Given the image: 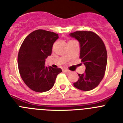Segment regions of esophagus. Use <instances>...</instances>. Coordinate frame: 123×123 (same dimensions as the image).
I'll return each mask as SVG.
<instances>
[{
  "label": "esophagus",
  "mask_w": 123,
  "mask_h": 123,
  "mask_svg": "<svg viewBox=\"0 0 123 123\" xmlns=\"http://www.w3.org/2000/svg\"><path fill=\"white\" fill-rule=\"evenodd\" d=\"M63 71H64V72H66V73H69V72H70V71L66 69H63Z\"/></svg>",
  "instance_id": "obj_1"
}]
</instances>
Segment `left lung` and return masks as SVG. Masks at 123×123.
I'll return each instance as SVG.
<instances>
[{
  "instance_id": "8db88e82",
  "label": "left lung",
  "mask_w": 123,
  "mask_h": 123,
  "mask_svg": "<svg viewBox=\"0 0 123 123\" xmlns=\"http://www.w3.org/2000/svg\"><path fill=\"white\" fill-rule=\"evenodd\" d=\"M70 36L79 42L80 59L85 65L83 74H78L79 79L74 87L87 91L96 87L105 76L107 64V51L101 38L92 31H76Z\"/></svg>"
}]
</instances>
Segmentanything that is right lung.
Wrapping results in <instances>:
<instances>
[{"label":"right lung","mask_w":123,"mask_h":123,"mask_svg":"<svg viewBox=\"0 0 123 123\" xmlns=\"http://www.w3.org/2000/svg\"><path fill=\"white\" fill-rule=\"evenodd\" d=\"M59 38L53 32L39 29L33 31L24 40L18 54V68L24 83L37 92L53 87L60 68L45 66V59L52 53L53 44Z\"/></svg>","instance_id":"right-lung-1"}]
</instances>
